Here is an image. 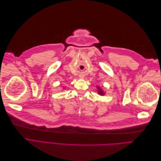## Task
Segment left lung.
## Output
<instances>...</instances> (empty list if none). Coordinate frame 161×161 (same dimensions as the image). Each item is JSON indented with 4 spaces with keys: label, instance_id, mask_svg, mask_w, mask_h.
<instances>
[{
    "label": "left lung",
    "instance_id": "left-lung-1",
    "mask_svg": "<svg viewBox=\"0 0 161 161\" xmlns=\"http://www.w3.org/2000/svg\"><path fill=\"white\" fill-rule=\"evenodd\" d=\"M99 94H101V95H103V91H100L99 90Z\"/></svg>",
    "mask_w": 161,
    "mask_h": 161
}]
</instances>
